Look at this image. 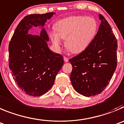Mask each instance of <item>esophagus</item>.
<instances>
[{
	"label": "esophagus",
	"instance_id": "esophagus-1",
	"mask_svg": "<svg viewBox=\"0 0 124 124\" xmlns=\"http://www.w3.org/2000/svg\"><path fill=\"white\" fill-rule=\"evenodd\" d=\"M63 58H64V62H68V61H69V59H68V58H67L66 56H64V57H63Z\"/></svg>",
	"mask_w": 124,
	"mask_h": 124
}]
</instances>
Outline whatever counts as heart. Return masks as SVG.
Masks as SVG:
<instances>
[{"mask_svg":"<svg viewBox=\"0 0 124 124\" xmlns=\"http://www.w3.org/2000/svg\"><path fill=\"white\" fill-rule=\"evenodd\" d=\"M56 33L50 34L54 46L59 47L61 39H65V46L73 53H80L85 50L95 38L98 24L92 17L72 16L60 20L55 26Z\"/></svg>","mask_w":124,"mask_h":124,"instance_id":"1","label":"heart"}]
</instances>
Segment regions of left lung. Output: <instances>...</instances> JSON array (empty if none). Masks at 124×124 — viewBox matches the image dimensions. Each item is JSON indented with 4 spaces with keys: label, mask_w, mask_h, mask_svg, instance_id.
<instances>
[{
    "label": "left lung",
    "mask_w": 124,
    "mask_h": 124,
    "mask_svg": "<svg viewBox=\"0 0 124 124\" xmlns=\"http://www.w3.org/2000/svg\"><path fill=\"white\" fill-rule=\"evenodd\" d=\"M98 31L88 48L70 59V79L76 92L85 96L101 93L109 84L117 66V42L111 26L102 15Z\"/></svg>",
    "instance_id": "8db88e82"
}]
</instances>
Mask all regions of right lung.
Here are the masks:
<instances>
[{
	"label": "right lung",
	"mask_w": 124,
	"mask_h": 124,
	"mask_svg": "<svg viewBox=\"0 0 124 124\" xmlns=\"http://www.w3.org/2000/svg\"><path fill=\"white\" fill-rule=\"evenodd\" d=\"M54 13L29 15L18 24L8 46L9 68L18 87L27 95L39 96L53 86L64 60L49 50V38L42 28L40 35L29 34L33 26H44Z\"/></svg>",
	"instance_id": "add662e5"
}]
</instances>
